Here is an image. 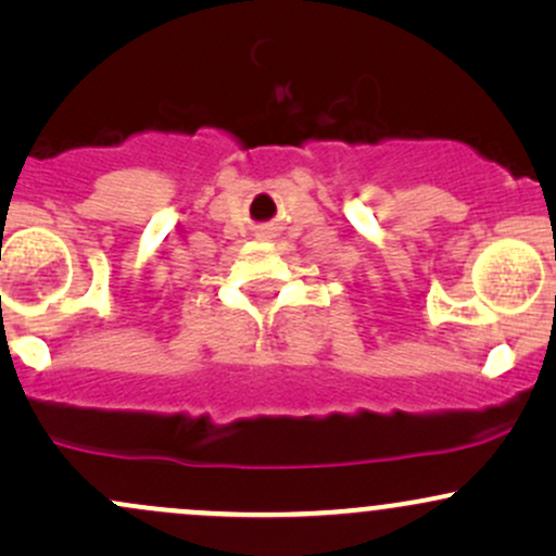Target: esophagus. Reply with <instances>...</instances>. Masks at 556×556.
<instances>
[{"label": "esophagus", "mask_w": 556, "mask_h": 556, "mask_svg": "<svg viewBox=\"0 0 556 556\" xmlns=\"http://www.w3.org/2000/svg\"><path fill=\"white\" fill-rule=\"evenodd\" d=\"M258 238H269V229H264V232H258Z\"/></svg>", "instance_id": "34e87169"}]
</instances>
